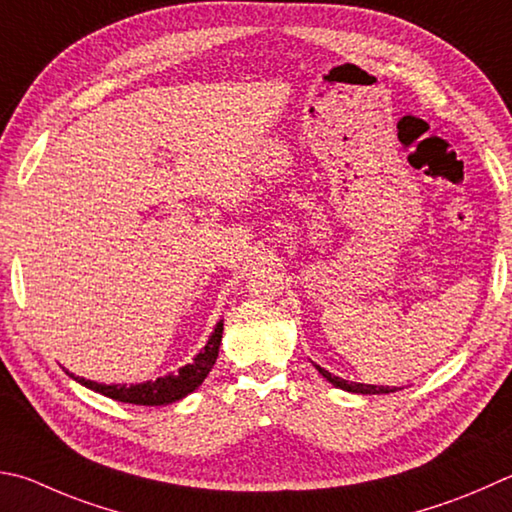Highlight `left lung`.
Here are the masks:
<instances>
[{"mask_svg":"<svg viewBox=\"0 0 512 512\" xmlns=\"http://www.w3.org/2000/svg\"><path fill=\"white\" fill-rule=\"evenodd\" d=\"M315 369L320 371V374L329 380L331 385H336V387H340V389H345V392H353V394H392V392H396L398 387H383V385H365V383H351V380H345V378H340V376H333L331 371H327L324 367H320V365H315Z\"/></svg>","mask_w":512,"mask_h":512,"instance_id":"1","label":"left lung"}]
</instances>
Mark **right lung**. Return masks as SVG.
Segmentation results:
<instances>
[{
	"label": "right lung",
	"instance_id": "right-lung-1",
	"mask_svg": "<svg viewBox=\"0 0 512 512\" xmlns=\"http://www.w3.org/2000/svg\"><path fill=\"white\" fill-rule=\"evenodd\" d=\"M221 333H224V320L217 322L215 331L208 338L206 347H203L197 358H194L190 365L181 367L176 374H167L163 378L156 380H147V383H138V385H102L94 383V380H85L80 376H73L80 385H85L94 392L114 398V401L120 403H132V405H170L174 401H181L188 394H192L197 389L206 376L212 371L219 356V345H221Z\"/></svg>",
	"mask_w": 512,
	"mask_h": 512
}]
</instances>
